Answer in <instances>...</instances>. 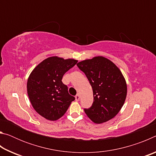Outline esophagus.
<instances>
[{"instance_id":"obj_1","label":"esophagus","mask_w":156,"mask_h":156,"mask_svg":"<svg viewBox=\"0 0 156 156\" xmlns=\"http://www.w3.org/2000/svg\"><path fill=\"white\" fill-rule=\"evenodd\" d=\"M75 98H76V101H78L79 100H80V95L79 94H77L76 96H75Z\"/></svg>"}]
</instances>
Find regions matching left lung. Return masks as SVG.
<instances>
[{
    "label": "left lung",
    "mask_w": 156,
    "mask_h": 156,
    "mask_svg": "<svg viewBox=\"0 0 156 156\" xmlns=\"http://www.w3.org/2000/svg\"><path fill=\"white\" fill-rule=\"evenodd\" d=\"M93 89L94 102L87 115L96 124L105 122L118 114L125 103L126 84L122 73L114 63L102 56L78 62Z\"/></svg>",
    "instance_id": "left-lung-1"
}]
</instances>
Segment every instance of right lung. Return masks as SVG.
Returning <instances> with one entry per match:
<instances>
[{
    "mask_svg": "<svg viewBox=\"0 0 156 156\" xmlns=\"http://www.w3.org/2000/svg\"><path fill=\"white\" fill-rule=\"evenodd\" d=\"M78 60L49 57L38 65L28 78L29 98L36 112L49 120L61 118L75 98L68 92L62 79Z\"/></svg>",
    "mask_w": 156,
    "mask_h": 156,
    "instance_id": "1",
    "label": "right lung"
}]
</instances>
